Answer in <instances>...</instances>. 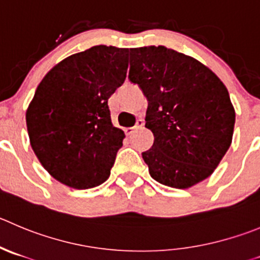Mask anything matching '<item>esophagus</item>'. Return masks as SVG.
<instances>
[{"label":"esophagus","mask_w":260,"mask_h":260,"mask_svg":"<svg viewBox=\"0 0 260 260\" xmlns=\"http://www.w3.org/2000/svg\"><path fill=\"white\" fill-rule=\"evenodd\" d=\"M143 126H144V121H143V120H138L137 123H135L134 127H126L125 128L126 135H132L133 133L137 132V130H139V128H142Z\"/></svg>","instance_id":"1"}]
</instances>
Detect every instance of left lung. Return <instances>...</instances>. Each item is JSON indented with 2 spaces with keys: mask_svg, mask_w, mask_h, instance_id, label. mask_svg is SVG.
Returning a JSON list of instances; mask_svg holds the SVG:
<instances>
[{
  "mask_svg": "<svg viewBox=\"0 0 260 260\" xmlns=\"http://www.w3.org/2000/svg\"><path fill=\"white\" fill-rule=\"evenodd\" d=\"M128 78L148 100L153 147L142 153L155 181L189 189L211 176L232 142L235 108L206 65L165 46L130 49Z\"/></svg>",
  "mask_w": 260,
  "mask_h": 260,
  "instance_id": "8db88e82",
  "label": "left lung"
}]
</instances>
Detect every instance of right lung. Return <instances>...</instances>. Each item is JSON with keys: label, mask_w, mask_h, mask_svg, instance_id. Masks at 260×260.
<instances>
[{"label": "right lung", "mask_w": 260, "mask_h": 260, "mask_svg": "<svg viewBox=\"0 0 260 260\" xmlns=\"http://www.w3.org/2000/svg\"><path fill=\"white\" fill-rule=\"evenodd\" d=\"M128 49L94 46L53 66L26 110L31 149L53 179L90 189L110 177L125 134L111 121L108 98L121 86Z\"/></svg>", "instance_id": "1"}]
</instances>
